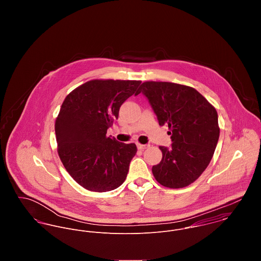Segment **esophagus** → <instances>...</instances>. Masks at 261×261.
<instances>
[{
    "mask_svg": "<svg viewBox=\"0 0 261 261\" xmlns=\"http://www.w3.org/2000/svg\"><path fill=\"white\" fill-rule=\"evenodd\" d=\"M137 147H138V149H141V150H144V149H148L149 146V145H141V144H137Z\"/></svg>",
    "mask_w": 261,
    "mask_h": 261,
    "instance_id": "34e87169",
    "label": "esophagus"
}]
</instances>
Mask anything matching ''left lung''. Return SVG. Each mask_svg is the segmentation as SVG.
<instances>
[{
	"mask_svg": "<svg viewBox=\"0 0 261 261\" xmlns=\"http://www.w3.org/2000/svg\"><path fill=\"white\" fill-rule=\"evenodd\" d=\"M149 99L159 124L171 132L172 148L160 147L163 158L152 166L154 179L163 186L184 188L208 167L216 149L220 128L215 108L195 88L172 82L146 81L136 95Z\"/></svg>",
	"mask_w": 261,
	"mask_h": 261,
	"instance_id": "left-lung-1",
	"label": "left lung"
}]
</instances>
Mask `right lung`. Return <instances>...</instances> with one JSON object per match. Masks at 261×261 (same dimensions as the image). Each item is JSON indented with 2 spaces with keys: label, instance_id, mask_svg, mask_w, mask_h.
<instances>
[{
  "label": "right lung",
  "instance_id": "add662e5",
  "mask_svg": "<svg viewBox=\"0 0 261 261\" xmlns=\"http://www.w3.org/2000/svg\"><path fill=\"white\" fill-rule=\"evenodd\" d=\"M140 84L94 79L65 97L55 121L57 150L66 171L86 190L108 192L124 182L137 146L119 143L107 133Z\"/></svg>",
  "mask_w": 261,
  "mask_h": 261
}]
</instances>
